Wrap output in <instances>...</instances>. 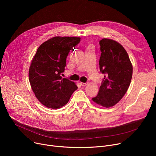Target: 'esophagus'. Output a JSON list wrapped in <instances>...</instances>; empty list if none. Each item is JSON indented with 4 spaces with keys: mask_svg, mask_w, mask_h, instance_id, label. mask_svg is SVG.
<instances>
[{
    "mask_svg": "<svg viewBox=\"0 0 156 156\" xmlns=\"http://www.w3.org/2000/svg\"><path fill=\"white\" fill-rule=\"evenodd\" d=\"M88 83H83V82H80V85L81 86H86Z\"/></svg>",
    "mask_w": 156,
    "mask_h": 156,
    "instance_id": "obj_1",
    "label": "esophagus"
}]
</instances>
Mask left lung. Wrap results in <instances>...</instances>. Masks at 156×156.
Returning a JSON list of instances; mask_svg holds the SVG:
<instances>
[{
    "label": "left lung",
    "mask_w": 156,
    "mask_h": 156,
    "mask_svg": "<svg viewBox=\"0 0 156 156\" xmlns=\"http://www.w3.org/2000/svg\"><path fill=\"white\" fill-rule=\"evenodd\" d=\"M99 44V68L105 75L99 93L92 101L108 108L116 104L127 92L132 78L133 67L127 52L116 41L103 38Z\"/></svg>",
    "instance_id": "left-lung-1"
}]
</instances>
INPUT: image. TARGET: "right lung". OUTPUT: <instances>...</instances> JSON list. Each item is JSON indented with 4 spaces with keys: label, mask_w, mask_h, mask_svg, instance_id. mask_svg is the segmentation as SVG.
Segmentation results:
<instances>
[{
    "label": "right lung",
    "mask_w": 156,
    "mask_h": 156,
    "mask_svg": "<svg viewBox=\"0 0 156 156\" xmlns=\"http://www.w3.org/2000/svg\"><path fill=\"white\" fill-rule=\"evenodd\" d=\"M80 37H54L37 49L29 69V80L37 99L48 108L57 109L66 104L78 88L73 81L62 78L69 51Z\"/></svg>",
    "instance_id": "right-lung-1"
}]
</instances>
